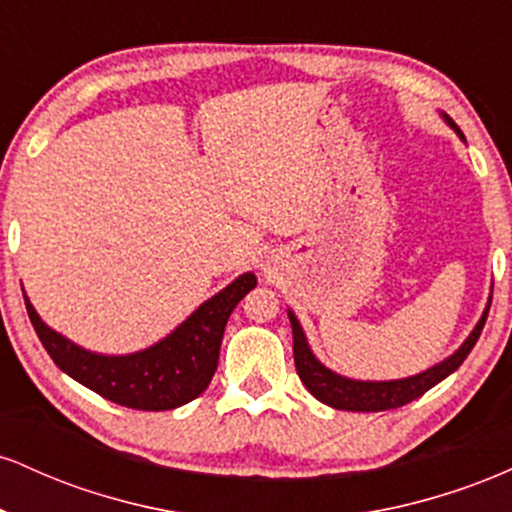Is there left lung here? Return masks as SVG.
I'll return each mask as SVG.
<instances>
[{
	"label": "left lung",
	"mask_w": 512,
	"mask_h": 512,
	"mask_svg": "<svg viewBox=\"0 0 512 512\" xmlns=\"http://www.w3.org/2000/svg\"><path fill=\"white\" fill-rule=\"evenodd\" d=\"M443 117L445 122H448V125L462 137L460 127H457L448 115ZM489 308H491V298L489 303H486V310L484 315H481V320L477 322V327H474L472 334L464 339V344L455 351V354L445 358V361H440L438 366L424 370V373L411 375V378H402V380H383V383L351 380V378H344V375L332 373L330 368L322 366V363L313 356V351H310L308 339H305V334L301 330V322H298L296 315L289 310V320L293 327V361H296L298 378H301L303 385L308 387L310 395L320 399V402L327 404V407L344 409V411L397 409L402 407V404H409L411 399L421 397L424 392L431 390L433 385H438L440 380H445L450 373H455V370L462 366V361L469 356V351L474 349L481 330H484Z\"/></svg>",
	"instance_id": "8db88e82"
}]
</instances>
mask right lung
<instances>
[{
	"mask_svg": "<svg viewBox=\"0 0 512 512\" xmlns=\"http://www.w3.org/2000/svg\"><path fill=\"white\" fill-rule=\"evenodd\" d=\"M257 286V276L240 274L233 284L209 298L166 339L127 356H103L81 349L50 330L26 298L35 334L57 368L76 383L129 409L166 411L192 402L214 378L226 322L245 293Z\"/></svg>",
	"mask_w": 512,
	"mask_h": 512,
	"instance_id": "right-lung-1",
	"label": "right lung"
}]
</instances>
